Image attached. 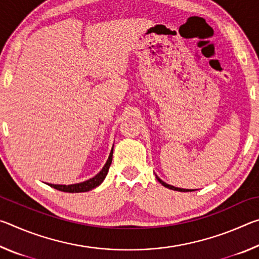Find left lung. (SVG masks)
Segmentation results:
<instances>
[{"instance_id": "8db88e82", "label": "left lung", "mask_w": 259, "mask_h": 259, "mask_svg": "<svg viewBox=\"0 0 259 259\" xmlns=\"http://www.w3.org/2000/svg\"><path fill=\"white\" fill-rule=\"evenodd\" d=\"M155 177H156L157 181H159V183H161L162 185H163L164 187L169 188V190H174V191H178V192H192V191H194V190H186V188H181V187H175V186H172V185H169V184L164 183L159 176H157V175H155Z\"/></svg>"}]
</instances>
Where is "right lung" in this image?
<instances>
[{
	"mask_svg": "<svg viewBox=\"0 0 259 259\" xmlns=\"http://www.w3.org/2000/svg\"><path fill=\"white\" fill-rule=\"evenodd\" d=\"M112 159H113V147H112L111 153H109V156L106 161V163H105L103 169L100 170V171L96 175L95 177L88 179V181L82 182V183L71 184V185H59V184H48V185L56 188V190H58V191L67 192V193H81V192H88V191L94 190V188L99 186L100 184L104 182V179L106 178L108 169L112 163Z\"/></svg>",
	"mask_w": 259,
	"mask_h": 259,
	"instance_id": "1",
	"label": "right lung"
}]
</instances>
